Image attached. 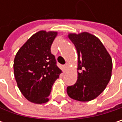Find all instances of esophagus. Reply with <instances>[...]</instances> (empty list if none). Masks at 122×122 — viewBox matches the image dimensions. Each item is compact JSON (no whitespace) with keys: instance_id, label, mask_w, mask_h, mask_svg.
Segmentation results:
<instances>
[{"instance_id":"obj_1","label":"esophagus","mask_w":122,"mask_h":122,"mask_svg":"<svg viewBox=\"0 0 122 122\" xmlns=\"http://www.w3.org/2000/svg\"><path fill=\"white\" fill-rule=\"evenodd\" d=\"M63 68H64V70H65V71H66V70L69 68V65H68V63H66V64L64 65Z\"/></svg>"}]
</instances>
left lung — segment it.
Listing matches in <instances>:
<instances>
[{"label":"left lung","mask_w":122,"mask_h":122,"mask_svg":"<svg viewBox=\"0 0 122 122\" xmlns=\"http://www.w3.org/2000/svg\"><path fill=\"white\" fill-rule=\"evenodd\" d=\"M78 52V80L67 87L68 96L76 100L87 102L96 98L110 82L112 61L100 40L87 33L69 34Z\"/></svg>","instance_id":"8db88e82"}]
</instances>
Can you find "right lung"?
<instances>
[{
  "mask_svg": "<svg viewBox=\"0 0 122 122\" xmlns=\"http://www.w3.org/2000/svg\"><path fill=\"white\" fill-rule=\"evenodd\" d=\"M56 32L39 31L17 51L14 60V75L25 97L34 103L49 101L51 87L61 71L51 52Z\"/></svg>",
  "mask_w": 122,
  "mask_h": 122,
  "instance_id": "1",
  "label": "right lung"
}]
</instances>
